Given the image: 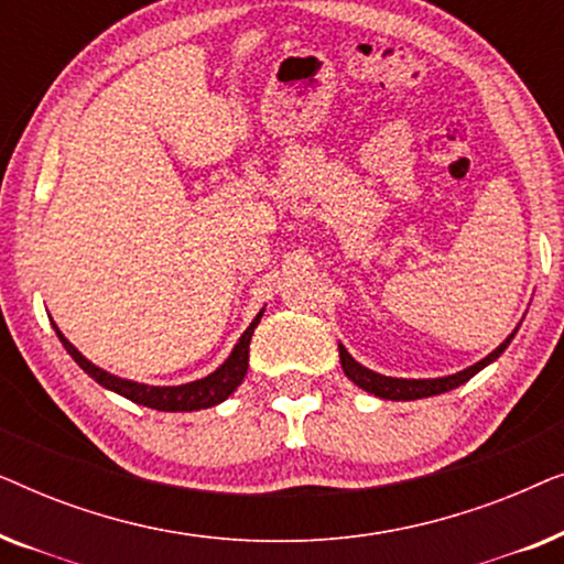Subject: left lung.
Returning <instances> with one entry per match:
<instances>
[{"label":"left lung","mask_w":564,"mask_h":564,"mask_svg":"<svg viewBox=\"0 0 564 564\" xmlns=\"http://www.w3.org/2000/svg\"><path fill=\"white\" fill-rule=\"evenodd\" d=\"M521 326V323H519ZM516 326L511 334L506 336V341L496 346L488 357L475 361L473 367L462 369V372H454V375H446V377H429V380H408V377H388V375H380L375 372V369H369L365 365H359L357 359L351 357L349 351H346L344 344H338V357H341V369L344 375L349 377V380L361 388L369 395L375 398H382V400H419V398H431V395H442V392H449L454 388H459V384H465L469 377H475L480 369H485L488 365H492L500 354L508 349V344L513 341Z\"/></svg>","instance_id":"obj_1"}]
</instances>
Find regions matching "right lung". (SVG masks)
I'll return each mask as SVG.
<instances>
[{
	"instance_id": "right-lung-1",
	"label": "right lung",
	"mask_w": 564,
	"mask_h": 564,
	"mask_svg": "<svg viewBox=\"0 0 564 564\" xmlns=\"http://www.w3.org/2000/svg\"><path fill=\"white\" fill-rule=\"evenodd\" d=\"M261 315H264V307L257 313V318L249 323V328L243 330L234 351L228 354V359L210 372L207 377H199V380L184 382V384H145L135 380H126V377H118L107 369L97 367L95 361H89L84 354L76 349V346L68 341V338L61 334L56 323H53V330L64 344V349L72 354V359L79 365L84 372H87L91 380L102 384L105 390L118 392V395L133 400L138 405L153 408V411H166V413H184V411H203V408L220 405L228 395H234L238 384L243 382L246 369H249V344L253 336V328L259 326Z\"/></svg>"
}]
</instances>
